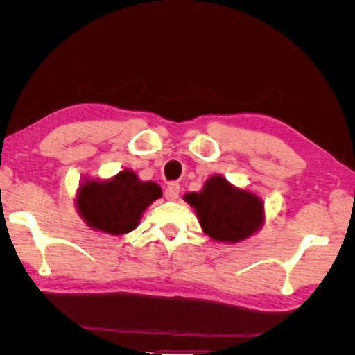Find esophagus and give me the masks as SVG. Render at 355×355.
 <instances>
[{
	"instance_id": "34e87169",
	"label": "esophagus",
	"mask_w": 355,
	"mask_h": 355,
	"mask_svg": "<svg viewBox=\"0 0 355 355\" xmlns=\"http://www.w3.org/2000/svg\"><path fill=\"white\" fill-rule=\"evenodd\" d=\"M179 192H180V185L176 184V182H171V184L167 185V188L164 191V196L167 200L175 201L179 197Z\"/></svg>"
}]
</instances>
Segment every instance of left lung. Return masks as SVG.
<instances>
[{
    "label": "left lung",
    "mask_w": 355,
    "mask_h": 355,
    "mask_svg": "<svg viewBox=\"0 0 355 355\" xmlns=\"http://www.w3.org/2000/svg\"><path fill=\"white\" fill-rule=\"evenodd\" d=\"M196 209L202 231L223 243H239L249 239L263 223V202L252 194L232 187L219 176H211L200 192L184 197Z\"/></svg>",
    "instance_id": "8db88e82"
}]
</instances>
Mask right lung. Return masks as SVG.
<instances>
[{"mask_svg": "<svg viewBox=\"0 0 355 355\" xmlns=\"http://www.w3.org/2000/svg\"><path fill=\"white\" fill-rule=\"evenodd\" d=\"M163 196L155 182H142L132 170H123L111 180H85L80 187L77 206L90 228L121 235L133 231L145 209Z\"/></svg>", "mask_w": 355, "mask_h": 355, "instance_id": "add662e5", "label": "right lung"}]
</instances>
